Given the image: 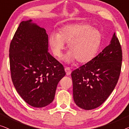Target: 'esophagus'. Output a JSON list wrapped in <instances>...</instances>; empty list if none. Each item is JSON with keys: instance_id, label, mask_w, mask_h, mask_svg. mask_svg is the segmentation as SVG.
<instances>
[{"instance_id": "obj_1", "label": "esophagus", "mask_w": 129, "mask_h": 129, "mask_svg": "<svg viewBox=\"0 0 129 129\" xmlns=\"http://www.w3.org/2000/svg\"><path fill=\"white\" fill-rule=\"evenodd\" d=\"M65 72H66L67 75H70L71 73V70L70 68H69V67H65Z\"/></svg>"}]
</instances>
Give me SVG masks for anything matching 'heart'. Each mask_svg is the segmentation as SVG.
I'll return each mask as SVG.
<instances>
[{
  "instance_id": "1",
  "label": "heart",
  "mask_w": 129,
  "mask_h": 129,
  "mask_svg": "<svg viewBox=\"0 0 129 129\" xmlns=\"http://www.w3.org/2000/svg\"><path fill=\"white\" fill-rule=\"evenodd\" d=\"M102 41V35L97 29L85 24L67 25L59 29L58 34H51L49 44L54 56L59 58L68 43L67 61L75 59L79 63L88 62L95 57Z\"/></svg>"
}]
</instances>
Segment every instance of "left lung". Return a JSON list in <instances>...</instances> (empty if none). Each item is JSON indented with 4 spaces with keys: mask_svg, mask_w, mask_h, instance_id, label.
I'll return each instance as SVG.
<instances>
[{
    "mask_svg": "<svg viewBox=\"0 0 129 129\" xmlns=\"http://www.w3.org/2000/svg\"><path fill=\"white\" fill-rule=\"evenodd\" d=\"M122 50L114 33L109 46L96 57L71 73L73 97L85 110L100 106L115 89L121 72Z\"/></svg>",
    "mask_w": 129,
    "mask_h": 129,
    "instance_id": "1",
    "label": "left lung"
}]
</instances>
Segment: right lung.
Returning <instances> with one entry per match:
<instances>
[{"mask_svg":"<svg viewBox=\"0 0 129 129\" xmlns=\"http://www.w3.org/2000/svg\"><path fill=\"white\" fill-rule=\"evenodd\" d=\"M23 21L11 41V77L18 93L35 108L53 101L57 85L65 75L63 65L48 51V35L44 28Z\"/></svg>","mask_w":129,"mask_h":129,"instance_id":"right-lung-1","label":"right lung"}]
</instances>
